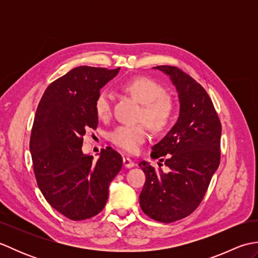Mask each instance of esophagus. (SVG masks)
I'll use <instances>...</instances> for the list:
<instances>
[{
	"label": "esophagus",
	"mask_w": 258,
	"mask_h": 258,
	"mask_svg": "<svg viewBox=\"0 0 258 258\" xmlns=\"http://www.w3.org/2000/svg\"><path fill=\"white\" fill-rule=\"evenodd\" d=\"M123 164H124V166L127 167V168H131V167H133L135 165L134 162L131 160L130 157H123Z\"/></svg>",
	"instance_id": "34e87169"
}]
</instances>
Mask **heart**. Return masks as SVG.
Here are the masks:
<instances>
[{"label": "heart", "mask_w": 258, "mask_h": 258, "mask_svg": "<svg viewBox=\"0 0 258 258\" xmlns=\"http://www.w3.org/2000/svg\"><path fill=\"white\" fill-rule=\"evenodd\" d=\"M123 89L143 104L140 119L144 120L153 131L163 132L172 123L175 115V103L168 95H165V90L157 82L145 76H139L125 82ZM94 111L96 116L101 119L111 116L112 95L107 90H101L97 93ZM146 124L119 125L109 133V141L120 150L136 153L149 136V127Z\"/></svg>", "instance_id": "1"}]
</instances>
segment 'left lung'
<instances>
[{
    "instance_id": "left-lung-1",
    "label": "left lung",
    "mask_w": 258,
    "mask_h": 258,
    "mask_svg": "<svg viewBox=\"0 0 258 258\" xmlns=\"http://www.w3.org/2000/svg\"><path fill=\"white\" fill-rule=\"evenodd\" d=\"M178 92L179 117L160 143L152 147L151 157L160 158L168 173L147 162L140 167L145 184L140 205L147 216L173 223L190 215L203 201L213 174L221 162L222 124L204 87L176 67L158 65Z\"/></svg>"
}]
</instances>
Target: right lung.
Masks as SVG:
<instances>
[{
	"label": "right lung",
	"mask_w": 258,
	"mask_h": 258,
	"mask_svg": "<svg viewBox=\"0 0 258 258\" xmlns=\"http://www.w3.org/2000/svg\"><path fill=\"white\" fill-rule=\"evenodd\" d=\"M118 69L79 67L47 86L32 126L30 151L38 188L48 204L72 221L97 215L106 204L108 185L122 168L112 147L94 161L82 152L86 131L96 130L94 101Z\"/></svg>",
	"instance_id": "right-lung-1"
}]
</instances>
